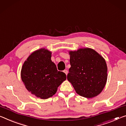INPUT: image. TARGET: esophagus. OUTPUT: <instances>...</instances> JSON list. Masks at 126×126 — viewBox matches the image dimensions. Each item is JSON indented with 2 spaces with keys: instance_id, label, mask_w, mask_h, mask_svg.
<instances>
[{
  "instance_id": "34e87169",
  "label": "esophagus",
  "mask_w": 126,
  "mask_h": 126,
  "mask_svg": "<svg viewBox=\"0 0 126 126\" xmlns=\"http://www.w3.org/2000/svg\"><path fill=\"white\" fill-rule=\"evenodd\" d=\"M63 72H64V73H65V75H66L68 74V71L67 70V69H64V70L63 71Z\"/></svg>"
}]
</instances>
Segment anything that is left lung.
<instances>
[{
	"label": "left lung",
	"instance_id": "1",
	"mask_svg": "<svg viewBox=\"0 0 126 126\" xmlns=\"http://www.w3.org/2000/svg\"><path fill=\"white\" fill-rule=\"evenodd\" d=\"M71 67L67 75L78 94L92 98L104 88L107 80V65L104 58L90 48L69 51Z\"/></svg>",
	"mask_w": 126,
	"mask_h": 126
}]
</instances>
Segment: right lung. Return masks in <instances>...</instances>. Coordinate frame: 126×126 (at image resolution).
<instances>
[{
  "instance_id": "obj_1",
  "label": "right lung",
  "mask_w": 126,
  "mask_h": 126,
  "mask_svg": "<svg viewBox=\"0 0 126 126\" xmlns=\"http://www.w3.org/2000/svg\"><path fill=\"white\" fill-rule=\"evenodd\" d=\"M51 57L48 50H36L27 58L21 69V79L26 88L42 99L54 95L58 87L66 79L65 74L58 71Z\"/></svg>"
}]
</instances>
